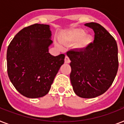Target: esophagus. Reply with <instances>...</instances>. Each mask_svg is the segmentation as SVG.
I'll return each instance as SVG.
<instances>
[{
    "label": "esophagus",
    "instance_id": "1",
    "mask_svg": "<svg viewBox=\"0 0 124 124\" xmlns=\"http://www.w3.org/2000/svg\"><path fill=\"white\" fill-rule=\"evenodd\" d=\"M64 61H65V63H66V64H70V62H71V60H70V58H69L68 56H66Z\"/></svg>",
    "mask_w": 124,
    "mask_h": 124
}]
</instances>
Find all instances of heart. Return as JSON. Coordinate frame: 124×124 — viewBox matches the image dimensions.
Here are the masks:
<instances>
[{"label":"heart","mask_w":124,"mask_h":124,"mask_svg":"<svg viewBox=\"0 0 124 124\" xmlns=\"http://www.w3.org/2000/svg\"><path fill=\"white\" fill-rule=\"evenodd\" d=\"M76 47L79 50H84L92 42V37L85 35V30L80 28L73 29L66 31L60 38V42L64 46H68L71 43H75ZM55 46L59 49H62V46L58 42L55 43Z\"/></svg>","instance_id":"b5f03b06"}]
</instances>
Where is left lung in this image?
<instances>
[{
	"mask_svg": "<svg viewBox=\"0 0 124 124\" xmlns=\"http://www.w3.org/2000/svg\"><path fill=\"white\" fill-rule=\"evenodd\" d=\"M85 26L93 30L94 39L84 50H71L70 80L77 96L95 98L106 92L113 82L118 68L116 42L107 30L97 23Z\"/></svg>",
	"mask_w": 124,
	"mask_h": 124,
	"instance_id": "obj_1",
	"label": "left lung"
}]
</instances>
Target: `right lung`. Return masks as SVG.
<instances>
[{
  "label": "right lung",
  "mask_w": 124,
  "mask_h": 124,
  "mask_svg": "<svg viewBox=\"0 0 124 124\" xmlns=\"http://www.w3.org/2000/svg\"><path fill=\"white\" fill-rule=\"evenodd\" d=\"M53 44L50 26L35 24L20 30L7 50L8 74L16 90L30 98L48 93L64 63L65 54L49 53Z\"/></svg>",
  "instance_id": "obj_1"
}]
</instances>
